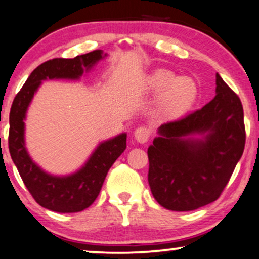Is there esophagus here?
<instances>
[{"label": "esophagus", "mask_w": 259, "mask_h": 259, "mask_svg": "<svg viewBox=\"0 0 259 259\" xmlns=\"http://www.w3.org/2000/svg\"><path fill=\"white\" fill-rule=\"evenodd\" d=\"M150 138V131L146 127H138L135 131V139L139 144H145Z\"/></svg>", "instance_id": "34e87169"}]
</instances>
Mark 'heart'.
Returning a JSON list of instances; mask_svg holds the SVG:
<instances>
[{"instance_id":"heart-1","label":"heart","mask_w":259,"mask_h":259,"mask_svg":"<svg viewBox=\"0 0 259 259\" xmlns=\"http://www.w3.org/2000/svg\"><path fill=\"white\" fill-rule=\"evenodd\" d=\"M144 91L158 95L156 114L161 120H177L186 115L198 100L197 82L188 76L177 78L174 73L159 69L144 80Z\"/></svg>"}]
</instances>
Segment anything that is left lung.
Instances as JSON below:
<instances>
[{
  "mask_svg": "<svg viewBox=\"0 0 259 259\" xmlns=\"http://www.w3.org/2000/svg\"><path fill=\"white\" fill-rule=\"evenodd\" d=\"M148 149V180L159 205L192 211L215 202L245 146L241 102L216 73V96L202 109L162 124Z\"/></svg>",
  "mask_w": 259,
  "mask_h": 259,
  "instance_id": "8db88e82",
  "label": "left lung"
}]
</instances>
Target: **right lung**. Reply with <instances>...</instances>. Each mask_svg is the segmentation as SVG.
Instances as JSON below:
<instances>
[{
  "label": "right lung",
  "instance_id": "1",
  "mask_svg": "<svg viewBox=\"0 0 259 259\" xmlns=\"http://www.w3.org/2000/svg\"><path fill=\"white\" fill-rule=\"evenodd\" d=\"M108 56L95 50L74 59H54L38 66L15 96L9 114V152L25 186L40 206L68 213L85 210L100 194L114 162L126 149L127 133L103 140L80 168L71 174L55 175L39 167L28 154L25 142V120L34 95L46 80H79Z\"/></svg>",
  "mask_w": 259,
  "mask_h": 259
}]
</instances>
